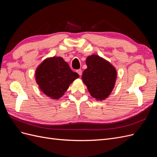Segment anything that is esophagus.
I'll return each instance as SVG.
<instances>
[{
	"mask_svg": "<svg viewBox=\"0 0 157 157\" xmlns=\"http://www.w3.org/2000/svg\"><path fill=\"white\" fill-rule=\"evenodd\" d=\"M76 72H77L80 76L82 75V71L81 69H77V71H76Z\"/></svg>",
	"mask_w": 157,
	"mask_h": 157,
	"instance_id": "34e87169",
	"label": "esophagus"
}]
</instances>
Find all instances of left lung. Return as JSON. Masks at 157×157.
I'll return each mask as SVG.
<instances>
[{
  "label": "left lung",
  "instance_id": "8db88e82",
  "mask_svg": "<svg viewBox=\"0 0 157 157\" xmlns=\"http://www.w3.org/2000/svg\"><path fill=\"white\" fill-rule=\"evenodd\" d=\"M86 63L87 68L82 76L83 82L96 100H105L115 87L117 77L116 69L108 61L95 54L88 57Z\"/></svg>",
  "mask_w": 157,
  "mask_h": 157
}]
</instances>
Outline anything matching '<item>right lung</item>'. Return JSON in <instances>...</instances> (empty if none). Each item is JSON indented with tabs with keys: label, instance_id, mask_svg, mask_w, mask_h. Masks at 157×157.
<instances>
[{
	"label": "right lung",
	"instance_id": "right-lung-1",
	"mask_svg": "<svg viewBox=\"0 0 157 157\" xmlns=\"http://www.w3.org/2000/svg\"><path fill=\"white\" fill-rule=\"evenodd\" d=\"M79 77L61 57L45 59L35 71V80L41 91L53 99H59L69 85Z\"/></svg>",
	"mask_w": 157,
	"mask_h": 157
}]
</instances>
